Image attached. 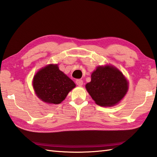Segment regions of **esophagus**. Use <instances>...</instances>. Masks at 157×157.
<instances>
[{"label": "esophagus", "mask_w": 157, "mask_h": 157, "mask_svg": "<svg viewBox=\"0 0 157 157\" xmlns=\"http://www.w3.org/2000/svg\"><path fill=\"white\" fill-rule=\"evenodd\" d=\"M76 84H77V85H78V86H80L82 84H83V81H82L80 79H76Z\"/></svg>", "instance_id": "34e87169"}]
</instances>
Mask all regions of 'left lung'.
I'll return each mask as SVG.
<instances>
[{"label": "left lung", "instance_id": "1", "mask_svg": "<svg viewBox=\"0 0 157 157\" xmlns=\"http://www.w3.org/2000/svg\"><path fill=\"white\" fill-rule=\"evenodd\" d=\"M86 88L97 105L107 107L123 99L128 90V82L117 68L100 66L91 74V80Z\"/></svg>", "mask_w": 157, "mask_h": 157}]
</instances>
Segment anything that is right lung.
<instances>
[{"label": "right lung", "mask_w": 157, "mask_h": 157, "mask_svg": "<svg viewBox=\"0 0 157 157\" xmlns=\"http://www.w3.org/2000/svg\"><path fill=\"white\" fill-rule=\"evenodd\" d=\"M36 94L45 102L59 104L67 96L75 84L61 71L57 65L50 64L41 68L34 77Z\"/></svg>", "instance_id": "obj_1"}]
</instances>
